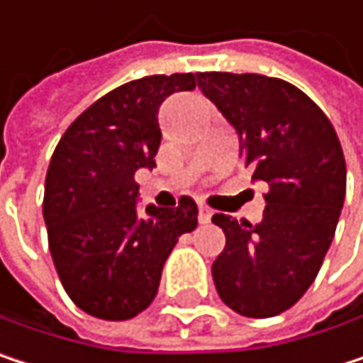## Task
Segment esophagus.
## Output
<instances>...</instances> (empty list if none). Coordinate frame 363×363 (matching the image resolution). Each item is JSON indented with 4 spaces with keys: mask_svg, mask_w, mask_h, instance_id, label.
Wrapping results in <instances>:
<instances>
[{
    "mask_svg": "<svg viewBox=\"0 0 363 363\" xmlns=\"http://www.w3.org/2000/svg\"><path fill=\"white\" fill-rule=\"evenodd\" d=\"M212 218V210L208 206H199V223H210Z\"/></svg>",
    "mask_w": 363,
    "mask_h": 363,
    "instance_id": "1",
    "label": "esophagus"
}]
</instances>
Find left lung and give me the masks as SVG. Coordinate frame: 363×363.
<instances>
[{
  "mask_svg": "<svg viewBox=\"0 0 363 363\" xmlns=\"http://www.w3.org/2000/svg\"><path fill=\"white\" fill-rule=\"evenodd\" d=\"M197 86L240 136V155L264 181L258 225L214 214L225 250L212 264L218 296L246 318L290 309L313 284L345 201L347 166L324 111L296 86L256 73H197Z\"/></svg>",
  "mask_w": 363,
  "mask_h": 363,
  "instance_id": "1",
  "label": "left lung"
}]
</instances>
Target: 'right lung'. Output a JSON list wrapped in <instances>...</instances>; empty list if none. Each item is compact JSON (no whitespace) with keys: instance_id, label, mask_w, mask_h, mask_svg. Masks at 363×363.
Masks as SVG:
<instances>
[{"instance_id":"obj_1","label":"right lung","mask_w":363,"mask_h":363,"mask_svg":"<svg viewBox=\"0 0 363 363\" xmlns=\"http://www.w3.org/2000/svg\"><path fill=\"white\" fill-rule=\"evenodd\" d=\"M197 75L128 82L84 111L62 134L45 174L43 220L58 277L86 313L121 322L145 311L182 233L197 227V206H147L138 214L136 170L155 168L157 113Z\"/></svg>"}]
</instances>
